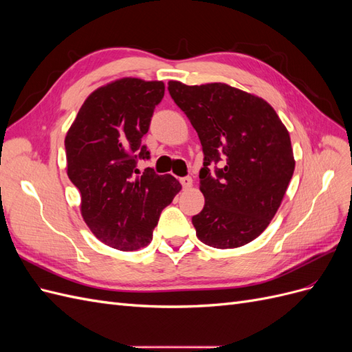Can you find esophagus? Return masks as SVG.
<instances>
[{"label": "esophagus", "instance_id": "esophagus-1", "mask_svg": "<svg viewBox=\"0 0 352 352\" xmlns=\"http://www.w3.org/2000/svg\"><path fill=\"white\" fill-rule=\"evenodd\" d=\"M180 184H182V186H184L185 189H188V188L192 186V177H189V176L180 177Z\"/></svg>", "mask_w": 352, "mask_h": 352}]
</instances>
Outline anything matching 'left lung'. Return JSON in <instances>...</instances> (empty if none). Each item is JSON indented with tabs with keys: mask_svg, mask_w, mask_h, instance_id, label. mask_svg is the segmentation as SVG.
I'll return each mask as SVG.
<instances>
[{
	"mask_svg": "<svg viewBox=\"0 0 352 352\" xmlns=\"http://www.w3.org/2000/svg\"><path fill=\"white\" fill-rule=\"evenodd\" d=\"M168 92L198 133L204 153L199 189L206 204L192 225L212 248H238L260 236L289 185V132L272 105L226 83L170 80ZM221 167L211 174L209 167Z\"/></svg>",
	"mask_w": 352,
	"mask_h": 352,
	"instance_id": "obj_1",
	"label": "left lung"
}]
</instances>
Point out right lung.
<instances>
[{
    "label": "right lung",
    "mask_w": 352,
    "mask_h": 352,
    "mask_svg": "<svg viewBox=\"0 0 352 352\" xmlns=\"http://www.w3.org/2000/svg\"><path fill=\"white\" fill-rule=\"evenodd\" d=\"M163 97L162 80L117 79L85 100L66 135L67 176L80 192L82 217L116 250L146 247L163 208L182 189L151 167L138 176V158H150L142 136Z\"/></svg>",
    "instance_id": "obj_1"
}]
</instances>
